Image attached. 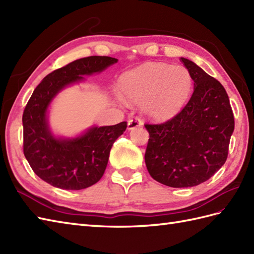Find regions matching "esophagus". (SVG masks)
I'll list each match as a JSON object with an SVG mask.
<instances>
[{"label":"esophagus","mask_w":254,"mask_h":254,"mask_svg":"<svg viewBox=\"0 0 254 254\" xmlns=\"http://www.w3.org/2000/svg\"><path fill=\"white\" fill-rule=\"evenodd\" d=\"M142 120L141 119L138 118H133V119H130V120L127 121V128L128 130H133V128L135 127H142Z\"/></svg>","instance_id":"obj_1"}]
</instances>
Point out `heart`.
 <instances>
[{"mask_svg":"<svg viewBox=\"0 0 254 254\" xmlns=\"http://www.w3.org/2000/svg\"><path fill=\"white\" fill-rule=\"evenodd\" d=\"M193 80L183 66L146 63L124 73L119 91L131 104L139 102L145 116L163 120L179 111L190 97Z\"/></svg>","mask_w":254,"mask_h":254,"instance_id":"obj_1","label":"heart"}]
</instances>
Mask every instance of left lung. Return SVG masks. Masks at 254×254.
<instances>
[{
	"instance_id": "8db88e82",
	"label": "left lung",
	"mask_w": 254,
	"mask_h": 254,
	"mask_svg": "<svg viewBox=\"0 0 254 254\" xmlns=\"http://www.w3.org/2000/svg\"><path fill=\"white\" fill-rule=\"evenodd\" d=\"M194 82L185 108L164 123H146L145 164L153 179L171 188L201 185L228 156L235 119L228 95L217 79L181 58Z\"/></svg>"
}]
</instances>
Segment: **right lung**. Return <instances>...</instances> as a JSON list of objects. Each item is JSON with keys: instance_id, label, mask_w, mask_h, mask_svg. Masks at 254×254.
Returning a JSON list of instances; mask_svg holds the SVG:
<instances>
[{"instance_id": "right-lung-1", "label": "right lung", "mask_w": 254, "mask_h": 254, "mask_svg": "<svg viewBox=\"0 0 254 254\" xmlns=\"http://www.w3.org/2000/svg\"><path fill=\"white\" fill-rule=\"evenodd\" d=\"M117 61L99 56L75 60L48 74L27 102L23 113L24 155L35 174L49 185L63 190H82L104 176L112 145L127 123L94 127L76 138L61 139L49 130L47 110L65 86L82 80V75L104 71Z\"/></svg>"}]
</instances>
